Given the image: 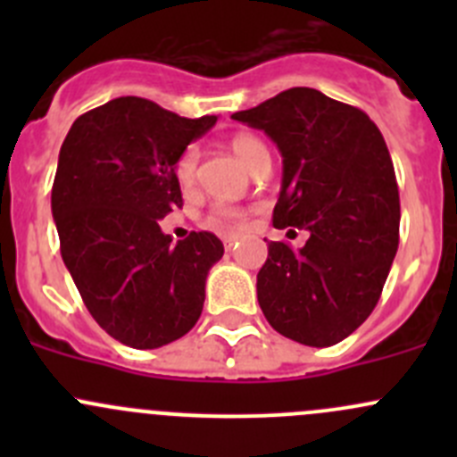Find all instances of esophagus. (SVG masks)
Masks as SVG:
<instances>
[{
	"label": "esophagus",
	"instance_id": "esophagus-1",
	"mask_svg": "<svg viewBox=\"0 0 457 457\" xmlns=\"http://www.w3.org/2000/svg\"><path fill=\"white\" fill-rule=\"evenodd\" d=\"M237 243H238L237 234H225V237H223L225 250H232V247H237Z\"/></svg>",
	"mask_w": 457,
	"mask_h": 457
}]
</instances>
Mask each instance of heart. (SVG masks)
<instances>
[{"instance_id": "b5f03b06", "label": "heart", "mask_w": 457, "mask_h": 457, "mask_svg": "<svg viewBox=\"0 0 457 457\" xmlns=\"http://www.w3.org/2000/svg\"><path fill=\"white\" fill-rule=\"evenodd\" d=\"M229 147H232V152L237 154V159L241 161V163L245 165L250 172L258 161L262 159V156H270L265 143L258 139L256 135H250V132H238V135H234L232 141H229ZM196 159H199V152H196V147H187V150L183 152L181 159H179V163H177L179 181L181 183L192 181V177H195V170H196ZM210 220L214 225H228V228H232V225H241L243 216L238 214L237 210H229V207H219V210L212 212Z\"/></svg>"}]
</instances>
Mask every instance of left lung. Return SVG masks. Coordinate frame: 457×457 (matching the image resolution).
Segmentation results:
<instances>
[{"label": "left lung", "instance_id": "left-lung-1", "mask_svg": "<svg viewBox=\"0 0 457 457\" xmlns=\"http://www.w3.org/2000/svg\"><path fill=\"white\" fill-rule=\"evenodd\" d=\"M232 119L265 132L283 156L274 228L310 232L301 250L267 245L258 305L285 338L331 347L370 318L398 252L386 143L362 110L314 87H289Z\"/></svg>", "mask_w": 457, "mask_h": 457}]
</instances>
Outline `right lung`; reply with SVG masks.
<instances>
[{"label":"right lung","mask_w":457,"mask_h":457,"mask_svg":"<svg viewBox=\"0 0 457 457\" xmlns=\"http://www.w3.org/2000/svg\"><path fill=\"white\" fill-rule=\"evenodd\" d=\"M214 123L119 96L81 114L59 150L53 219L62 258L92 318L128 347H163L203 312L223 243L192 232L172 245L159 220L183 205L177 163Z\"/></svg>","instance_id":"1"}]
</instances>
